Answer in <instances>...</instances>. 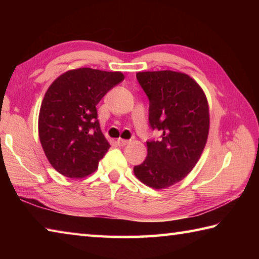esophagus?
Returning a JSON list of instances; mask_svg holds the SVG:
<instances>
[{"label":"esophagus","instance_id":"obj_1","mask_svg":"<svg viewBox=\"0 0 259 259\" xmlns=\"http://www.w3.org/2000/svg\"><path fill=\"white\" fill-rule=\"evenodd\" d=\"M116 143H117V145H119V146H125V145H128V144L130 143V140L123 139V138H119V139L116 140Z\"/></svg>","mask_w":259,"mask_h":259}]
</instances>
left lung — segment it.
Returning a JSON list of instances; mask_svg holds the SVG:
<instances>
[{
    "label": "left lung",
    "instance_id": "left-lung-1",
    "mask_svg": "<svg viewBox=\"0 0 259 259\" xmlns=\"http://www.w3.org/2000/svg\"><path fill=\"white\" fill-rule=\"evenodd\" d=\"M150 99V123L162 133L147 142V156L134 174L146 186L164 190L183 181L200 160L208 140V99L194 78L182 72L136 74Z\"/></svg>",
    "mask_w": 259,
    "mask_h": 259
}]
</instances>
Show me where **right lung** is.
Instances as JSON below:
<instances>
[{
  "instance_id": "1",
  "label": "right lung",
  "mask_w": 259,
  "mask_h": 259,
  "mask_svg": "<svg viewBox=\"0 0 259 259\" xmlns=\"http://www.w3.org/2000/svg\"><path fill=\"white\" fill-rule=\"evenodd\" d=\"M124 80L121 72L69 69L48 88L38 114V137L50 164L68 178L95 172L111 147L100 130L97 106Z\"/></svg>"
}]
</instances>
